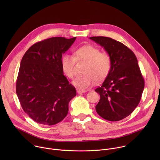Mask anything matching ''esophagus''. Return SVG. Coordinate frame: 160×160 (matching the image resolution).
Wrapping results in <instances>:
<instances>
[{
    "label": "esophagus",
    "mask_w": 160,
    "mask_h": 160,
    "mask_svg": "<svg viewBox=\"0 0 160 160\" xmlns=\"http://www.w3.org/2000/svg\"><path fill=\"white\" fill-rule=\"evenodd\" d=\"M85 92H86L85 90H80V89H77V92L78 94H79V93H85Z\"/></svg>",
    "instance_id": "esophagus-1"
}]
</instances>
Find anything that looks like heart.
I'll return each instance as SVG.
<instances>
[{"mask_svg": "<svg viewBox=\"0 0 160 160\" xmlns=\"http://www.w3.org/2000/svg\"><path fill=\"white\" fill-rule=\"evenodd\" d=\"M75 57L66 54L61 59V67L64 74L70 78L75 76L76 61L87 62L83 76L78 77L73 82L74 86L79 89H86L94 85L96 81L101 82L108 75L111 59L106 52L91 45L82 46L74 52Z\"/></svg>", "mask_w": 160, "mask_h": 160, "instance_id": "1", "label": "heart"}]
</instances>
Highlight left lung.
I'll use <instances>...</instances> for the list:
<instances>
[{
  "label": "left lung",
  "mask_w": 160,
  "mask_h": 160,
  "mask_svg": "<svg viewBox=\"0 0 160 160\" xmlns=\"http://www.w3.org/2000/svg\"><path fill=\"white\" fill-rule=\"evenodd\" d=\"M90 39L104 48L111 59L110 72L95 91L100 95L96 106L98 115L111 122L121 120L138 106L144 80L134 53L122 43L106 37Z\"/></svg>",
  "instance_id": "1"
}]
</instances>
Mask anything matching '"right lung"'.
Instances as JSON below:
<instances>
[{
  "instance_id": "right-lung-1",
  "label": "right lung",
  "mask_w": 160,
  "mask_h": 160,
  "mask_svg": "<svg viewBox=\"0 0 160 160\" xmlns=\"http://www.w3.org/2000/svg\"><path fill=\"white\" fill-rule=\"evenodd\" d=\"M76 40L52 37L31 46L22 57L16 81V94L22 109L45 125L62 121L75 88L63 75L62 56Z\"/></svg>"
}]
</instances>
